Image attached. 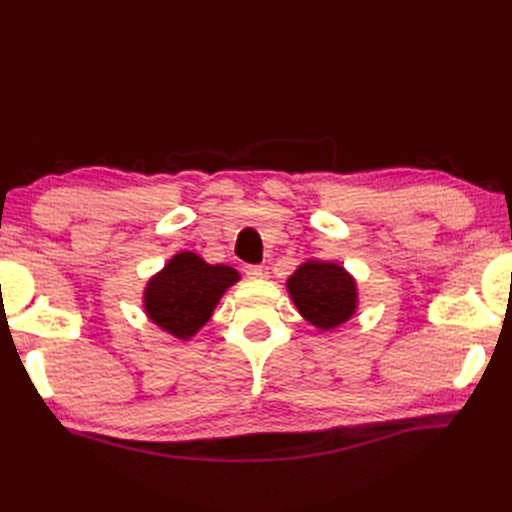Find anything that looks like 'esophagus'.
Here are the masks:
<instances>
[{
  "instance_id": "34e87169",
  "label": "esophagus",
  "mask_w": 512,
  "mask_h": 512,
  "mask_svg": "<svg viewBox=\"0 0 512 512\" xmlns=\"http://www.w3.org/2000/svg\"><path fill=\"white\" fill-rule=\"evenodd\" d=\"M243 271L247 277H250V280H260V277L265 275V271H262L260 265H247Z\"/></svg>"
}]
</instances>
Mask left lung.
I'll return each instance as SVG.
<instances>
[{
    "mask_svg": "<svg viewBox=\"0 0 512 512\" xmlns=\"http://www.w3.org/2000/svg\"><path fill=\"white\" fill-rule=\"evenodd\" d=\"M299 314L320 331H333L348 322L359 307L354 277L337 262L307 260L286 282Z\"/></svg>",
    "mask_w": 512,
    "mask_h": 512,
    "instance_id": "1",
    "label": "left lung"
}]
</instances>
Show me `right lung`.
<instances>
[{"label": "right lung", "mask_w": 512, "mask_h": 512, "mask_svg": "<svg viewBox=\"0 0 512 512\" xmlns=\"http://www.w3.org/2000/svg\"><path fill=\"white\" fill-rule=\"evenodd\" d=\"M239 277L228 265H209L194 252H179L147 282L145 314L168 335L188 342L209 322L215 305Z\"/></svg>", "instance_id": "1"}]
</instances>
